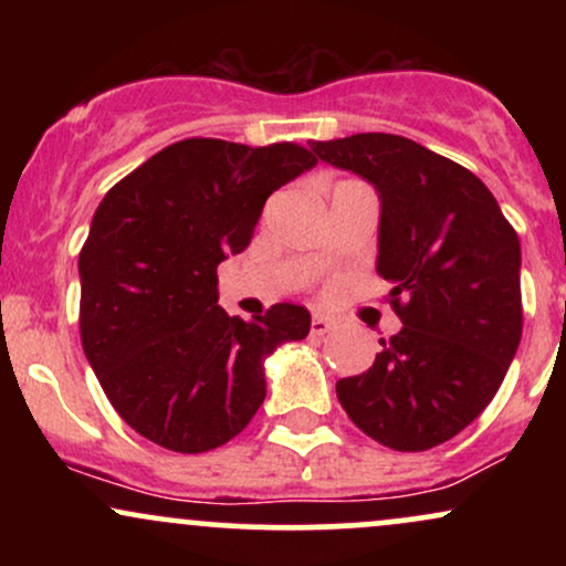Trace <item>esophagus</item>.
Here are the masks:
<instances>
[{"label": "esophagus", "mask_w": 566, "mask_h": 566, "mask_svg": "<svg viewBox=\"0 0 566 566\" xmlns=\"http://www.w3.org/2000/svg\"><path fill=\"white\" fill-rule=\"evenodd\" d=\"M329 329H333V322H329L327 316L316 314L314 319H311V333H314V335H327Z\"/></svg>", "instance_id": "1"}]
</instances>
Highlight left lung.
Masks as SVG:
<instances>
[{
	"mask_svg": "<svg viewBox=\"0 0 566 566\" xmlns=\"http://www.w3.org/2000/svg\"><path fill=\"white\" fill-rule=\"evenodd\" d=\"M311 151L378 191L375 269L401 319L367 373L337 380V399L382 447L444 444L490 405L522 340L516 231L476 175L401 135L311 140Z\"/></svg>",
	"mask_w": 566,
	"mask_h": 566,
	"instance_id": "8db88e82",
	"label": "left lung"
}]
</instances>
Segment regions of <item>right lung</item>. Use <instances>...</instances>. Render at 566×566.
<instances>
[{"instance_id":"1","label":"right lung","mask_w":566,"mask_h":566,"mask_svg":"<svg viewBox=\"0 0 566 566\" xmlns=\"http://www.w3.org/2000/svg\"><path fill=\"white\" fill-rule=\"evenodd\" d=\"M316 165L295 143L188 138L97 205L80 252L82 348L129 428L165 450H216L265 399V359L303 340L308 308L252 322L218 305V265L247 250L276 188Z\"/></svg>"}]
</instances>
